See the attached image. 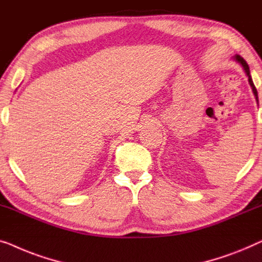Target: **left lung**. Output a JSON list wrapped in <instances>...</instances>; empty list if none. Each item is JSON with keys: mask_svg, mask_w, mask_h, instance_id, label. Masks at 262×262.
Returning <instances> with one entry per match:
<instances>
[{"mask_svg": "<svg viewBox=\"0 0 262 262\" xmlns=\"http://www.w3.org/2000/svg\"><path fill=\"white\" fill-rule=\"evenodd\" d=\"M234 59H235V60H236V61L240 62V64L242 65L243 70H245L246 75L248 76V82H249V84H250V86H252V90H253V93H254V96H255V98H256V101H257V91H256L255 85H254V83H253V80H252V77H250V71H249V66H248V64H247L245 59H243V58L240 57V56H235Z\"/></svg>", "mask_w": 262, "mask_h": 262, "instance_id": "left-lung-1", "label": "left lung"}]
</instances>
